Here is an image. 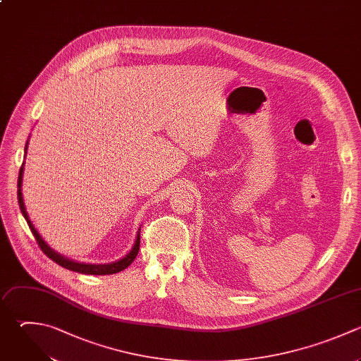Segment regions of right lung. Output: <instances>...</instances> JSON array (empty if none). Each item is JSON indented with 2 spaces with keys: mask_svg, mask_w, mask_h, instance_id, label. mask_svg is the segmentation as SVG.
Returning a JSON list of instances; mask_svg holds the SVG:
<instances>
[{
  "mask_svg": "<svg viewBox=\"0 0 361 361\" xmlns=\"http://www.w3.org/2000/svg\"><path fill=\"white\" fill-rule=\"evenodd\" d=\"M28 145V142H27ZM27 145H25V152H27ZM23 175H24V164L20 169V176H18V203H20V209H21V213L24 214L39 248L47 254V257H49L54 262H56L58 265L66 268V269H71V271H75V272H80V274H90V275H110V274H117L123 269H126L137 257L138 254V250H140V230H138V234H137V240L133 245V250L126 255L123 257L121 259L116 261V262H110V264H85V262H76V261H72L61 254H58L56 251H54L47 243L45 240H42V237L39 235V233L37 231V228L34 227V224L31 223L30 220V216L27 213V209H25V204H24V199H23Z\"/></svg>",
  "mask_w": 361,
  "mask_h": 361,
  "instance_id": "add662e5",
  "label": "right lung"
}]
</instances>
